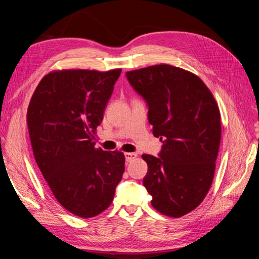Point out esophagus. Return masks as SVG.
<instances>
[{"label":"esophagus","mask_w":259,"mask_h":259,"mask_svg":"<svg viewBox=\"0 0 259 259\" xmlns=\"http://www.w3.org/2000/svg\"><path fill=\"white\" fill-rule=\"evenodd\" d=\"M137 158V153L135 152H126L125 153V159H126L127 162H132L133 160H135Z\"/></svg>","instance_id":"1"}]
</instances>
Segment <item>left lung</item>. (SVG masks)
Wrapping results in <instances>:
<instances>
[{"label": "left lung", "mask_w": 259, "mask_h": 259, "mask_svg": "<svg viewBox=\"0 0 259 259\" xmlns=\"http://www.w3.org/2000/svg\"><path fill=\"white\" fill-rule=\"evenodd\" d=\"M126 76L147 101L148 121L163 143L160 158L142 155L151 205L163 215L182 217L201 204L213 183L222 138L218 105L204 82L182 68L155 65Z\"/></svg>", "instance_id": "left-lung-1"}]
</instances>
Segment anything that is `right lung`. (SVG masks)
<instances>
[{
    "mask_svg": "<svg viewBox=\"0 0 259 259\" xmlns=\"http://www.w3.org/2000/svg\"><path fill=\"white\" fill-rule=\"evenodd\" d=\"M121 71L55 70L38 83L28 107L37 166L59 204L82 218L110 206L124 173L123 152L104 151L94 142Z\"/></svg>",
    "mask_w": 259,
    "mask_h": 259,
    "instance_id": "right-lung-1",
    "label": "right lung"
}]
</instances>
